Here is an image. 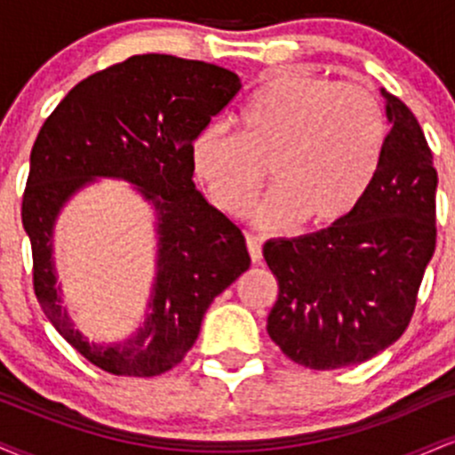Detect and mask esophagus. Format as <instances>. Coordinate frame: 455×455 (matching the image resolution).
<instances>
[{"label": "esophagus", "mask_w": 455, "mask_h": 455, "mask_svg": "<svg viewBox=\"0 0 455 455\" xmlns=\"http://www.w3.org/2000/svg\"><path fill=\"white\" fill-rule=\"evenodd\" d=\"M245 245H248V254L252 263H259L263 259V248H260V239L254 235H245Z\"/></svg>", "instance_id": "34e87169"}]
</instances>
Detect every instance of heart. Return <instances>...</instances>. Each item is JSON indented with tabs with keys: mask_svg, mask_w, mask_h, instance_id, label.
<instances>
[{
	"mask_svg": "<svg viewBox=\"0 0 455 455\" xmlns=\"http://www.w3.org/2000/svg\"><path fill=\"white\" fill-rule=\"evenodd\" d=\"M387 119L379 98L355 83L307 70L271 75L239 113V134L212 124L192 143V171L228 216H243L265 184L275 190L254 213L259 227L286 231L304 220H344L380 164Z\"/></svg>",
	"mask_w": 455,
	"mask_h": 455,
	"instance_id": "1",
	"label": "heart"
}]
</instances>
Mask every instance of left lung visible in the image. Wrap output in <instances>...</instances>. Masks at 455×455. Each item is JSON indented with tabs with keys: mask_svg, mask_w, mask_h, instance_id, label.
<instances>
[{
	"mask_svg": "<svg viewBox=\"0 0 455 455\" xmlns=\"http://www.w3.org/2000/svg\"><path fill=\"white\" fill-rule=\"evenodd\" d=\"M389 132L362 201L340 222L271 239L263 257L278 280L269 338L295 363H362L409 327L436 245V169L419 122L380 90Z\"/></svg>",
	"mask_w": 455,
	"mask_h": 455,
	"instance_id": "obj_1",
	"label": "left lung"
}]
</instances>
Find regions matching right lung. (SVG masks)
I'll use <instances>...</instances> for the list:
<instances>
[{"label": "right lung", "instance_id": "right-lung-1", "mask_svg": "<svg viewBox=\"0 0 455 455\" xmlns=\"http://www.w3.org/2000/svg\"><path fill=\"white\" fill-rule=\"evenodd\" d=\"M242 81L227 68L173 55H134L68 92L29 156L23 228L43 312L87 362L117 377L177 365L212 301L250 267L242 231L192 181V143L231 104ZM96 179L132 183L156 213L159 257L146 323L128 341L90 343L60 306L52 260L59 212Z\"/></svg>", "mask_w": 455, "mask_h": 455}]
</instances>
